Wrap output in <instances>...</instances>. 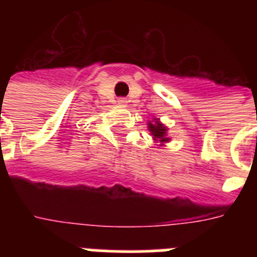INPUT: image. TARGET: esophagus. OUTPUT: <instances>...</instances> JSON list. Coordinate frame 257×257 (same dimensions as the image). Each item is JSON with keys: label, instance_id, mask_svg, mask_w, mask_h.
Segmentation results:
<instances>
[{"label": "esophagus", "instance_id": "1", "mask_svg": "<svg viewBox=\"0 0 257 257\" xmlns=\"http://www.w3.org/2000/svg\"><path fill=\"white\" fill-rule=\"evenodd\" d=\"M117 102H118V105H125L126 104V100L121 97V98H118V100H117Z\"/></svg>", "mask_w": 257, "mask_h": 257}]
</instances>
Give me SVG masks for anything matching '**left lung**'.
Here are the masks:
<instances>
[{
  "label": "left lung",
  "instance_id": "left-lung-1",
  "mask_svg": "<svg viewBox=\"0 0 257 257\" xmlns=\"http://www.w3.org/2000/svg\"><path fill=\"white\" fill-rule=\"evenodd\" d=\"M148 126H149V131L152 132L153 139H155V140H159L160 143H165V141H168V137H165L167 128H165L163 124H160L159 121H155L153 124H151V122H149Z\"/></svg>",
  "mask_w": 257,
  "mask_h": 257
}]
</instances>
